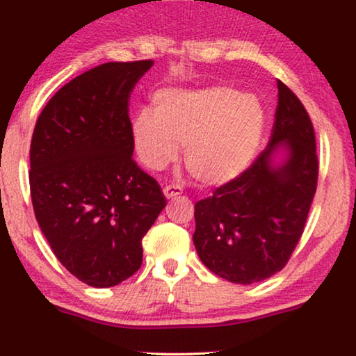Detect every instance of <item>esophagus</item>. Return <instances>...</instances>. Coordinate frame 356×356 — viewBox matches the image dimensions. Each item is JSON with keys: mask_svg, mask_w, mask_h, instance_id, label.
Segmentation results:
<instances>
[{"mask_svg": "<svg viewBox=\"0 0 356 356\" xmlns=\"http://www.w3.org/2000/svg\"><path fill=\"white\" fill-rule=\"evenodd\" d=\"M181 193H183V189H181V186H179V184H167V186L163 188V194H165V197H167V199L177 197Z\"/></svg>", "mask_w": 356, "mask_h": 356, "instance_id": "34e87169", "label": "esophagus"}]
</instances>
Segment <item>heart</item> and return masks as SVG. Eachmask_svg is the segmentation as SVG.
I'll use <instances>...</instances> for the list:
<instances>
[{
    "instance_id": "1",
    "label": "heart",
    "mask_w": 356,
    "mask_h": 356,
    "mask_svg": "<svg viewBox=\"0 0 356 356\" xmlns=\"http://www.w3.org/2000/svg\"><path fill=\"white\" fill-rule=\"evenodd\" d=\"M264 111L254 97L227 86L167 89L154 95V110L139 108L131 134L139 157L162 168L186 145V168L197 181L217 186L236 178L254 157Z\"/></svg>"
}]
</instances>
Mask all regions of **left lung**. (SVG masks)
I'll return each instance as SVG.
<instances>
[{"label":"left lung","instance_id":"1","mask_svg":"<svg viewBox=\"0 0 356 356\" xmlns=\"http://www.w3.org/2000/svg\"><path fill=\"white\" fill-rule=\"evenodd\" d=\"M275 123L266 150L240 177L194 206L193 241L204 266L233 284L269 279L286 266L305 232L318 188L319 159L308 111L282 81ZM289 159L272 168L273 150Z\"/></svg>","mask_w":356,"mask_h":356}]
</instances>
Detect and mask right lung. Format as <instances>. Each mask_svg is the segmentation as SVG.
<instances>
[{"label": "right lung", "mask_w": 356, "mask_h": 356, "mask_svg": "<svg viewBox=\"0 0 356 356\" xmlns=\"http://www.w3.org/2000/svg\"><path fill=\"white\" fill-rule=\"evenodd\" d=\"M152 60L111 61L63 86L31 143V197L58 261L97 289L143 264V238L167 204L133 159L128 100Z\"/></svg>", "instance_id": "1"}]
</instances>
